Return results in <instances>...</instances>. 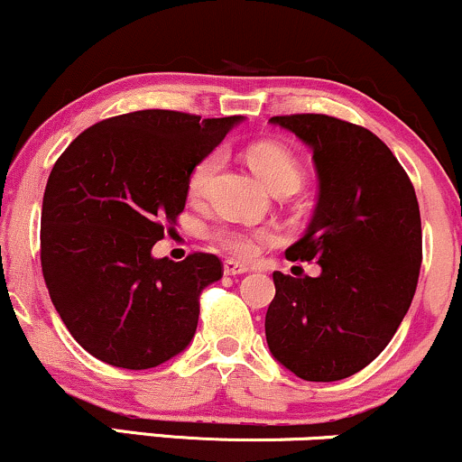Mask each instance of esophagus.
<instances>
[{"mask_svg":"<svg viewBox=\"0 0 462 462\" xmlns=\"http://www.w3.org/2000/svg\"><path fill=\"white\" fill-rule=\"evenodd\" d=\"M249 267L243 263H236V261H226L224 263V273L226 275H241V273H247Z\"/></svg>","mask_w":462,"mask_h":462,"instance_id":"esophagus-1","label":"esophagus"}]
</instances>
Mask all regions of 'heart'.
Listing matches in <instances>:
<instances>
[{
    "mask_svg": "<svg viewBox=\"0 0 462 462\" xmlns=\"http://www.w3.org/2000/svg\"><path fill=\"white\" fill-rule=\"evenodd\" d=\"M224 153L219 150L206 153L201 161L195 164L193 171L189 176V193L190 198H199L204 190L208 189L210 180L221 167ZM247 162L254 169L258 178L267 189L273 193L278 190H289L293 193L301 182V167L295 153L289 147L280 145V143H258V145L249 147ZM215 238L219 245L227 249L235 256H254L263 243H272L275 235L272 230H243V227H221L215 232Z\"/></svg>",
    "mask_w": 462,
    "mask_h": 462,
    "instance_id": "obj_1",
    "label": "heart"
}]
</instances>
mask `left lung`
<instances>
[{"mask_svg":"<svg viewBox=\"0 0 462 462\" xmlns=\"http://www.w3.org/2000/svg\"><path fill=\"white\" fill-rule=\"evenodd\" d=\"M312 150L319 199L289 261L321 273L273 272L264 317L272 356L309 383L354 375L389 346L408 312L421 267L415 189L374 132L328 115L272 116Z\"/></svg>","mask_w":462,"mask_h":462,"instance_id":"obj_1","label":"left lung"}]
</instances>
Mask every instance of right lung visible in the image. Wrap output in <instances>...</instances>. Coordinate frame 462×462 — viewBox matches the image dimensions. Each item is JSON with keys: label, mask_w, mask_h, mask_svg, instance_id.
Instances as JSON below:
<instances>
[{"label": "right lung", "mask_w": 462, "mask_h": 462, "mask_svg": "<svg viewBox=\"0 0 462 462\" xmlns=\"http://www.w3.org/2000/svg\"><path fill=\"white\" fill-rule=\"evenodd\" d=\"M243 116L136 110L84 130L58 158L41 213V264L71 337L104 363L150 369L189 347L213 254L182 263L152 247L176 224L189 176Z\"/></svg>", "instance_id": "add662e5"}]
</instances>
